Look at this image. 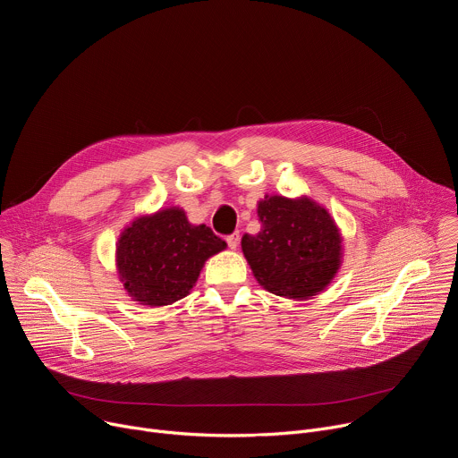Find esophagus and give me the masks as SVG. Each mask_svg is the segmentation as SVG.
Segmentation results:
<instances>
[{
	"mask_svg": "<svg viewBox=\"0 0 458 458\" xmlns=\"http://www.w3.org/2000/svg\"><path fill=\"white\" fill-rule=\"evenodd\" d=\"M239 239H241V235H239V232H233V233H230L228 237H226V242H228V246H230V250H235L237 246H239Z\"/></svg>",
	"mask_w": 458,
	"mask_h": 458,
	"instance_id": "34e87169",
	"label": "esophagus"
}]
</instances>
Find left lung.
<instances>
[{"label":"left lung","instance_id":"8db88e82","mask_svg":"<svg viewBox=\"0 0 458 458\" xmlns=\"http://www.w3.org/2000/svg\"><path fill=\"white\" fill-rule=\"evenodd\" d=\"M257 216L260 232L244 233L241 248L260 286L302 301L332 283L341 267L343 235L328 210L306 195H267L257 203Z\"/></svg>","mask_w":458,"mask_h":458}]
</instances>
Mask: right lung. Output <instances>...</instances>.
Listing matches in <instances>:
<instances>
[{
  "label": "right lung",
  "mask_w": 458,
  "mask_h": 458,
  "mask_svg": "<svg viewBox=\"0 0 458 458\" xmlns=\"http://www.w3.org/2000/svg\"><path fill=\"white\" fill-rule=\"evenodd\" d=\"M226 242L207 225H191L179 207L136 217L115 242V268L132 301L168 306L190 293L207 260Z\"/></svg>",
  "instance_id": "1"
}]
</instances>
